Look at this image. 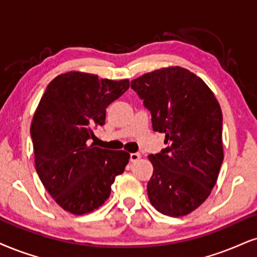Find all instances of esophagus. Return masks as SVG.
I'll return each mask as SVG.
<instances>
[{
    "label": "esophagus",
    "instance_id": "34e87169",
    "mask_svg": "<svg viewBox=\"0 0 257 257\" xmlns=\"http://www.w3.org/2000/svg\"><path fill=\"white\" fill-rule=\"evenodd\" d=\"M139 158H141V154L139 153L130 154V161H131V162H137Z\"/></svg>",
    "mask_w": 257,
    "mask_h": 257
}]
</instances>
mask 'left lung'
I'll return each instance as SVG.
<instances>
[{"label": "left lung", "instance_id": "1", "mask_svg": "<svg viewBox=\"0 0 257 257\" xmlns=\"http://www.w3.org/2000/svg\"><path fill=\"white\" fill-rule=\"evenodd\" d=\"M131 88L151 113L154 131L166 134L167 148L149 156V199L161 213L186 216L210 195L223 163L219 103L200 77L180 66L145 74Z\"/></svg>", "mask_w": 257, "mask_h": 257}]
</instances>
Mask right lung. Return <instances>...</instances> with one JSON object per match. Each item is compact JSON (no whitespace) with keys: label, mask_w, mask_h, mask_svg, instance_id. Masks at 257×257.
I'll return each mask as SVG.
<instances>
[{"label":"right lung","mask_w":257,"mask_h":257,"mask_svg":"<svg viewBox=\"0 0 257 257\" xmlns=\"http://www.w3.org/2000/svg\"><path fill=\"white\" fill-rule=\"evenodd\" d=\"M128 80L112 81L83 72L57 76L46 87L31 125L37 173L55 201L72 214L94 211L125 170L130 154L90 144L106 108L128 89Z\"/></svg>","instance_id":"right-lung-1"}]
</instances>
